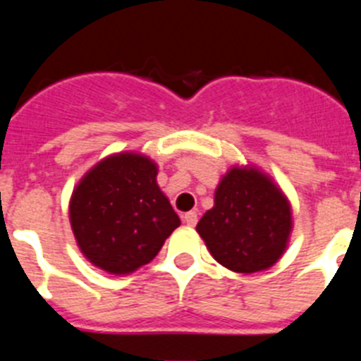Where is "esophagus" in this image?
I'll return each instance as SVG.
<instances>
[{
    "mask_svg": "<svg viewBox=\"0 0 361 361\" xmlns=\"http://www.w3.org/2000/svg\"><path fill=\"white\" fill-rule=\"evenodd\" d=\"M197 220H199V215H197L195 212H188L184 213V222H186L190 228H193V226L197 224Z\"/></svg>",
    "mask_w": 361,
    "mask_h": 361,
    "instance_id": "obj_1",
    "label": "esophagus"
}]
</instances>
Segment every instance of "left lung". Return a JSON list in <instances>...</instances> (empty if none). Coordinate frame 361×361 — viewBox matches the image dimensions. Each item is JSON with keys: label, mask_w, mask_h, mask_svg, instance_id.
<instances>
[{"label": "left lung", "mask_w": 361, "mask_h": 361, "mask_svg": "<svg viewBox=\"0 0 361 361\" xmlns=\"http://www.w3.org/2000/svg\"><path fill=\"white\" fill-rule=\"evenodd\" d=\"M291 226L288 199L271 178L255 168H231L197 231L216 262L237 273H257L282 257Z\"/></svg>", "instance_id": "1"}]
</instances>
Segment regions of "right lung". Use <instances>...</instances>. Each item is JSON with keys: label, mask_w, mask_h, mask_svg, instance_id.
<instances>
[{"label": "right lung", "mask_w": 361, "mask_h": 361, "mask_svg": "<svg viewBox=\"0 0 361 361\" xmlns=\"http://www.w3.org/2000/svg\"><path fill=\"white\" fill-rule=\"evenodd\" d=\"M70 224L82 255L111 275L145 266L180 219L157 186V166L119 153L94 166L73 190Z\"/></svg>", "instance_id": "right-lung-1"}]
</instances>
